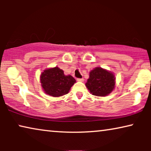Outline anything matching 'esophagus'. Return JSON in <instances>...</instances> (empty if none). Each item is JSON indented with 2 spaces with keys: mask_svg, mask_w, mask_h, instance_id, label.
Instances as JSON below:
<instances>
[{
  "mask_svg": "<svg viewBox=\"0 0 151 151\" xmlns=\"http://www.w3.org/2000/svg\"><path fill=\"white\" fill-rule=\"evenodd\" d=\"M77 80L78 82H83L84 79H83V78H78Z\"/></svg>",
  "mask_w": 151,
  "mask_h": 151,
  "instance_id": "esophagus-1",
  "label": "esophagus"
}]
</instances>
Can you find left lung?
I'll return each instance as SVG.
<instances>
[{"mask_svg":"<svg viewBox=\"0 0 151 151\" xmlns=\"http://www.w3.org/2000/svg\"><path fill=\"white\" fill-rule=\"evenodd\" d=\"M85 85L93 96H109L115 87V76L113 72L97 67L89 72V78Z\"/></svg>","mask_w":151,"mask_h":151,"instance_id":"8db88e82","label":"left lung"}]
</instances>
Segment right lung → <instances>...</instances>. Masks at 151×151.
Listing matches in <instances>:
<instances>
[{
    "label": "right lung",
    "instance_id": "obj_1",
    "mask_svg": "<svg viewBox=\"0 0 151 151\" xmlns=\"http://www.w3.org/2000/svg\"><path fill=\"white\" fill-rule=\"evenodd\" d=\"M40 81L45 93L54 98L67 94L76 82L71 76L65 75L63 70L58 67L45 69L40 74Z\"/></svg>",
    "mask_w": 151,
    "mask_h": 151
}]
</instances>
